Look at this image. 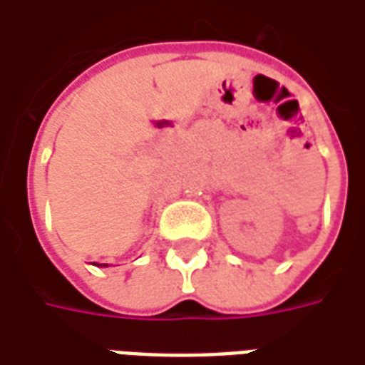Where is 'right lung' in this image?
<instances>
[{
	"label": "right lung",
	"mask_w": 365,
	"mask_h": 365,
	"mask_svg": "<svg viewBox=\"0 0 365 365\" xmlns=\"http://www.w3.org/2000/svg\"><path fill=\"white\" fill-rule=\"evenodd\" d=\"M103 267H106V264H103Z\"/></svg>",
	"instance_id": "1"
}]
</instances>
